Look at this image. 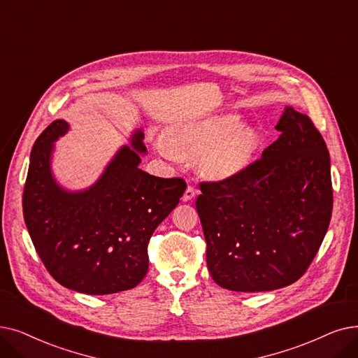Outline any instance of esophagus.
I'll return each instance as SVG.
<instances>
[{"instance_id":"1","label":"esophagus","mask_w":358,"mask_h":358,"mask_svg":"<svg viewBox=\"0 0 358 358\" xmlns=\"http://www.w3.org/2000/svg\"><path fill=\"white\" fill-rule=\"evenodd\" d=\"M194 196H196L194 187H192V185H189V187L185 189V192H184V194H182V200H184V201H189V200H192Z\"/></svg>"}]
</instances>
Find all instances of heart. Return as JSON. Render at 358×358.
<instances>
[{
	"label": "heart",
	"mask_w": 358,
	"mask_h": 358,
	"mask_svg": "<svg viewBox=\"0 0 358 358\" xmlns=\"http://www.w3.org/2000/svg\"><path fill=\"white\" fill-rule=\"evenodd\" d=\"M257 143L253 129L240 127V118L227 114L171 129L157 146L173 159L199 157L205 176L224 180L241 173L252 161Z\"/></svg>",
	"instance_id": "obj_1"
}]
</instances>
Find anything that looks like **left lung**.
I'll return each instance as SVG.
<instances>
[{
	"mask_svg": "<svg viewBox=\"0 0 358 358\" xmlns=\"http://www.w3.org/2000/svg\"><path fill=\"white\" fill-rule=\"evenodd\" d=\"M275 129L278 141L241 173L200 182L196 209L208 269L231 291H272L299 281L331 222V159L322 134L291 106Z\"/></svg>",
	"mask_w": 358,
	"mask_h": 358,
	"instance_id": "obj_1",
	"label": "left lung"
}]
</instances>
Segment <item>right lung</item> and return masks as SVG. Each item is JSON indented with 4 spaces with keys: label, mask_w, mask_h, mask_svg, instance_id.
Returning <instances> with one entry per match:
<instances>
[{
    "label": "right lung",
    "mask_w": 358,
    "mask_h": 358,
    "mask_svg": "<svg viewBox=\"0 0 358 358\" xmlns=\"http://www.w3.org/2000/svg\"><path fill=\"white\" fill-rule=\"evenodd\" d=\"M69 131L64 120L46 127L30 153L23 215L42 263L58 284L105 295L134 288L148 273L153 231L180 201L187 184L138 168L143 131L122 146L103 174L83 192H67L51 171L54 142Z\"/></svg>",
    "instance_id": "add662e5"
}]
</instances>
